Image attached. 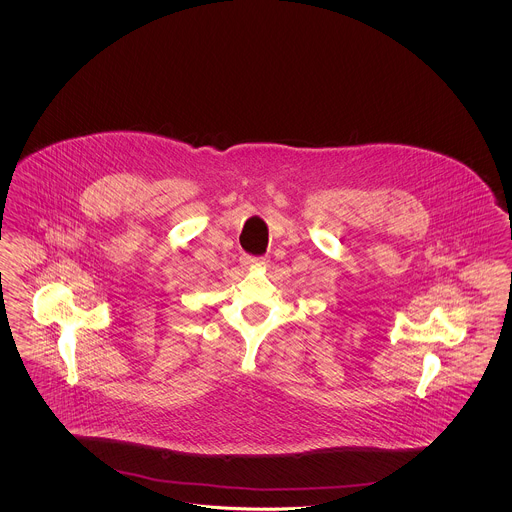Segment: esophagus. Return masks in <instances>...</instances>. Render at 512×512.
<instances>
[{
  "label": "esophagus",
  "instance_id": "obj_1",
  "mask_svg": "<svg viewBox=\"0 0 512 512\" xmlns=\"http://www.w3.org/2000/svg\"><path fill=\"white\" fill-rule=\"evenodd\" d=\"M242 263L247 265V267H265L268 263V259H265V257H251V255H244Z\"/></svg>",
  "mask_w": 512,
  "mask_h": 512
}]
</instances>
